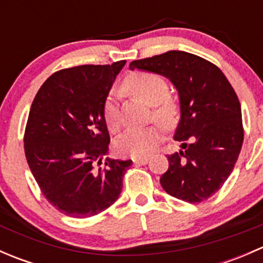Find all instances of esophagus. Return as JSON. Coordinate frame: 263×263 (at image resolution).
Returning a JSON list of instances; mask_svg holds the SVG:
<instances>
[{
	"mask_svg": "<svg viewBox=\"0 0 263 263\" xmlns=\"http://www.w3.org/2000/svg\"><path fill=\"white\" fill-rule=\"evenodd\" d=\"M132 161L136 165H144V164H146L148 161V158L147 156H135V158H132Z\"/></svg>",
	"mask_w": 263,
	"mask_h": 263,
	"instance_id": "1",
	"label": "esophagus"
}]
</instances>
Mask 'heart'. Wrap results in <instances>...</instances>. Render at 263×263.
Segmentation results:
<instances>
[{"label":"heart","instance_id":"heart-1","mask_svg":"<svg viewBox=\"0 0 263 263\" xmlns=\"http://www.w3.org/2000/svg\"><path fill=\"white\" fill-rule=\"evenodd\" d=\"M123 89L129 94L145 100L153 105V118L164 127H173L179 118V105L169 97V86L165 79L156 73L137 71L123 80ZM103 117L108 128L118 132L122 118L119 107L113 97H108L103 108ZM163 137V129L159 124L142 128H129L117 140L116 148L121 155L145 156L154 151Z\"/></svg>","mask_w":263,"mask_h":263}]
</instances>
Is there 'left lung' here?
Segmentation results:
<instances>
[{
  "mask_svg": "<svg viewBox=\"0 0 263 263\" xmlns=\"http://www.w3.org/2000/svg\"><path fill=\"white\" fill-rule=\"evenodd\" d=\"M129 68L165 76L178 90L181 121L174 140L183 150L168 155L161 187L185 202L208 200L230 176L242 148L245 129L234 89L213 62L182 50L132 61Z\"/></svg>",
  "mask_w": 263,
  "mask_h": 263,
  "instance_id": "8db88e82",
  "label": "left lung"
}]
</instances>
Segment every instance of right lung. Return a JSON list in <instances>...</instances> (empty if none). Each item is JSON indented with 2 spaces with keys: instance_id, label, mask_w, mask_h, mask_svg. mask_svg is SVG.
Here are the masks:
<instances>
[{
  "instance_id": "1",
  "label": "right lung",
  "mask_w": 263,
  "mask_h": 263,
  "mask_svg": "<svg viewBox=\"0 0 263 263\" xmlns=\"http://www.w3.org/2000/svg\"><path fill=\"white\" fill-rule=\"evenodd\" d=\"M126 61L82 65L50 75L36 92L24 134L26 161L42 193L58 211L90 217L121 195L132 160H113L103 117L105 99Z\"/></svg>"
}]
</instances>
